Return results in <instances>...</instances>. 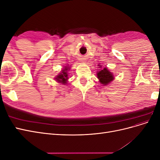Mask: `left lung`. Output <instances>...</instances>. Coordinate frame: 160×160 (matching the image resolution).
<instances>
[{"label": "left lung", "instance_id": "obj_1", "mask_svg": "<svg viewBox=\"0 0 160 160\" xmlns=\"http://www.w3.org/2000/svg\"><path fill=\"white\" fill-rule=\"evenodd\" d=\"M98 77L100 83L103 85L108 84L114 79L112 73L107 68H104L103 70L99 71L98 72Z\"/></svg>", "mask_w": 160, "mask_h": 160}]
</instances>
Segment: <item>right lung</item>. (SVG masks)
<instances>
[{"label": "right lung", "instance_id": "right-lung-1", "mask_svg": "<svg viewBox=\"0 0 160 160\" xmlns=\"http://www.w3.org/2000/svg\"><path fill=\"white\" fill-rule=\"evenodd\" d=\"M69 67H65L62 71V73H60L59 75H58L56 77V80L58 81L60 83H62V84H65L67 83V80L68 79V74H67V70H68Z\"/></svg>", "mask_w": 160, "mask_h": 160}]
</instances>
